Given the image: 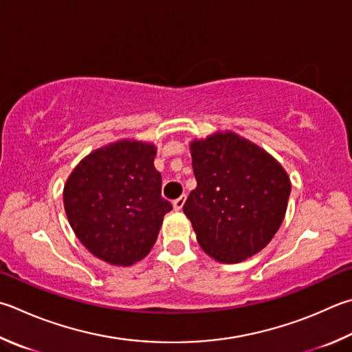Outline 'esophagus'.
<instances>
[{
    "mask_svg": "<svg viewBox=\"0 0 352 352\" xmlns=\"http://www.w3.org/2000/svg\"><path fill=\"white\" fill-rule=\"evenodd\" d=\"M184 201H186V195H182V197H178L177 200H174V208H175V210H180V209L183 208Z\"/></svg>",
    "mask_w": 352,
    "mask_h": 352,
    "instance_id": "esophagus-1",
    "label": "esophagus"
}]
</instances>
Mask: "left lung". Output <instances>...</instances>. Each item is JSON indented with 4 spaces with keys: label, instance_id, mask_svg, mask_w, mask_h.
Returning a JSON list of instances; mask_svg holds the SVG:
<instances>
[{
    "label": "left lung",
    "instance_id": "8db88e82",
    "mask_svg": "<svg viewBox=\"0 0 352 352\" xmlns=\"http://www.w3.org/2000/svg\"><path fill=\"white\" fill-rule=\"evenodd\" d=\"M197 188L183 212L198 245L221 263L261 251L278 231L291 182L276 158L232 132L190 144Z\"/></svg>",
    "mask_w": 352,
    "mask_h": 352
}]
</instances>
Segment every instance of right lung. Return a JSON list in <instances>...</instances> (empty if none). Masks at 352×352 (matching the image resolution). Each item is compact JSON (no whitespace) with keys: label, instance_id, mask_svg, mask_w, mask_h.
Instances as JSON below:
<instances>
[{"label":"right lung","instance_id":"1","mask_svg":"<svg viewBox=\"0 0 352 352\" xmlns=\"http://www.w3.org/2000/svg\"><path fill=\"white\" fill-rule=\"evenodd\" d=\"M155 154L152 144L118 142L87 155L67 178L66 215L95 257L129 266L154 246L172 209L162 197Z\"/></svg>","mask_w":352,"mask_h":352}]
</instances>
